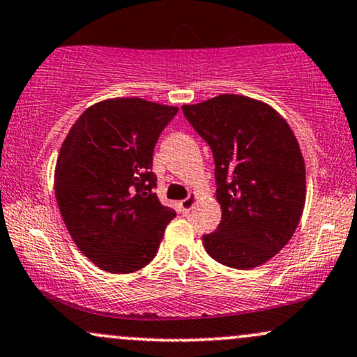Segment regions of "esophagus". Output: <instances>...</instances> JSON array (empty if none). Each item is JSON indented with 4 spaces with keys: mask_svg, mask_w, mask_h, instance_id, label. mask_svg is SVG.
<instances>
[{
    "mask_svg": "<svg viewBox=\"0 0 357 357\" xmlns=\"http://www.w3.org/2000/svg\"><path fill=\"white\" fill-rule=\"evenodd\" d=\"M196 202H198V195L192 192V195H190L186 199H183V202L179 203V208H181L183 213H190L191 208L196 204Z\"/></svg>",
    "mask_w": 357,
    "mask_h": 357,
    "instance_id": "esophagus-1",
    "label": "esophagus"
}]
</instances>
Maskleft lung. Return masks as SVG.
Returning a JSON list of instances; mask_svg holds the SVG:
<instances>
[{
    "label": "left lung",
    "mask_w": 357,
    "mask_h": 357,
    "mask_svg": "<svg viewBox=\"0 0 357 357\" xmlns=\"http://www.w3.org/2000/svg\"><path fill=\"white\" fill-rule=\"evenodd\" d=\"M215 159L221 221L203 235L208 255L250 270L289 243L305 204V162L287 121L272 105L221 93L183 105Z\"/></svg>",
    "instance_id": "left-lung-1"
}]
</instances>
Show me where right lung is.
<instances>
[{
	"instance_id": "right-lung-1",
	"label": "right lung",
	"mask_w": 357,
	"mask_h": 357,
	"mask_svg": "<svg viewBox=\"0 0 357 357\" xmlns=\"http://www.w3.org/2000/svg\"><path fill=\"white\" fill-rule=\"evenodd\" d=\"M173 105L117 97L90 105L61 142L55 198L73 243L100 270L132 273L146 267L176 213L153 188L159 134Z\"/></svg>"
}]
</instances>
